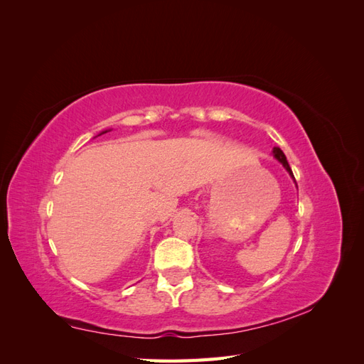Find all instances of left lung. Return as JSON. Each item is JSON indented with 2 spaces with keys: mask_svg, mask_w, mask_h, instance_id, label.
<instances>
[{
  "mask_svg": "<svg viewBox=\"0 0 364 364\" xmlns=\"http://www.w3.org/2000/svg\"><path fill=\"white\" fill-rule=\"evenodd\" d=\"M273 156L274 158H277L282 165H284V167H285V170H287L289 173H290V176H291V178L294 179V176H293V171H291V168H290V165H289V162H287V158H285V155H284V153H282V150L281 149H278V147H274L273 149ZM296 182V181H294Z\"/></svg>",
  "mask_w": 364,
  "mask_h": 364,
  "instance_id": "left-lung-1",
  "label": "left lung"
}]
</instances>
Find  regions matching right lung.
<instances>
[{
	"label": "right lung",
	"mask_w": 364,
	"mask_h": 364,
	"mask_svg": "<svg viewBox=\"0 0 364 364\" xmlns=\"http://www.w3.org/2000/svg\"><path fill=\"white\" fill-rule=\"evenodd\" d=\"M103 134H105V132H103Z\"/></svg>",
	"instance_id": "1"
}]
</instances>
